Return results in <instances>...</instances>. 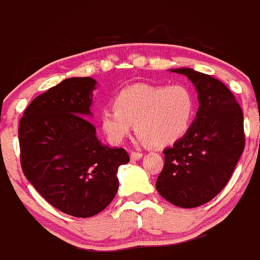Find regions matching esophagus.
Returning <instances> with one entry per match:
<instances>
[{
  "instance_id": "1",
  "label": "esophagus",
  "mask_w": 260,
  "mask_h": 260,
  "mask_svg": "<svg viewBox=\"0 0 260 260\" xmlns=\"http://www.w3.org/2000/svg\"><path fill=\"white\" fill-rule=\"evenodd\" d=\"M142 155H143L142 152H138V151H132V152H131V160H133V161L138 160V158L142 157Z\"/></svg>"
}]
</instances>
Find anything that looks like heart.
Segmentation results:
<instances>
[{
    "label": "heart",
    "instance_id": "1",
    "mask_svg": "<svg viewBox=\"0 0 260 260\" xmlns=\"http://www.w3.org/2000/svg\"><path fill=\"white\" fill-rule=\"evenodd\" d=\"M114 108L100 113L103 132L112 143H122L136 129L143 141L166 146L183 137L196 113V98L183 84H136L124 87L113 100Z\"/></svg>",
    "mask_w": 260,
    "mask_h": 260
}]
</instances>
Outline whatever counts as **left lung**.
I'll return each mask as SVG.
<instances>
[{
  "label": "left lung",
  "mask_w": 260,
  "mask_h": 260,
  "mask_svg": "<svg viewBox=\"0 0 260 260\" xmlns=\"http://www.w3.org/2000/svg\"><path fill=\"white\" fill-rule=\"evenodd\" d=\"M174 72L193 82L200 108L185 136L164 150L156 189L173 205L193 208L210 202L230 180L245 147L244 115L220 80L190 69Z\"/></svg>",
  "instance_id": "obj_1"
}]
</instances>
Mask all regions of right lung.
Listing matches in <instances>:
<instances>
[{"mask_svg":"<svg viewBox=\"0 0 260 260\" xmlns=\"http://www.w3.org/2000/svg\"><path fill=\"white\" fill-rule=\"evenodd\" d=\"M95 85L91 77L64 80L35 98L19 123L22 173L48 203L75 217L102 212L118 191V168L129 162L85 118Z\"/></svg>","mask_w":260,"mask_h":260,"instance_id":"add662e5","label":"right lung"}]
</instances>
